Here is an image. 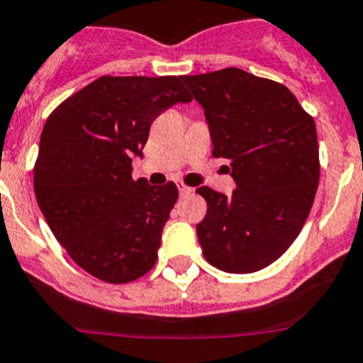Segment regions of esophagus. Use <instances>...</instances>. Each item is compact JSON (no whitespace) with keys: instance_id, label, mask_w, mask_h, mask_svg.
I'll list each match as a JSON object with an SVG mask.
<instances>
[{"instance_id":"obj_1","label":"esophagus","mask_w":363,"mask_h":363,"mask_svg":"<svg viewBox=\"0 0 363 363\" xmlns=\"http://www.w3.org/2000/svg\"><path fill=\"white\" fill-rule=\"evenodd\" d=\"M177 188H179V194H181V195H189L191 191H194V189L189 188V186L182 184V182H177Z\"/></svg>"}]
</instances>
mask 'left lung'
Returning a JSON list of instances; mask_svg holds the SVG:
<instances>
[{
	"label": "left lung",
	"mask_w": 363,
	"mask_h": 363,
	"mask_svg": "<svg viewBox=\"0 0 363 363\" xmlns=\"http://www.w3.org/2000/svg\"><path fill=\"white\" fill-rule=\"evenodd\" d=\"M204 108L213 157L230 161L237 189L197 194L208 211L197 224L206 260L226 273H255L298 237L320 179L313 117L289 88L240 68L182 76Z\"/></svg>",
	"instance_id": "8db88e82"
}]
</instances>
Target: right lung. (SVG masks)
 I'll use <instances>...</instances> for the list:
<instances>
[{"instance_id":"1","label":"right lung","mask_w":363,"mask_h":363,"mask_svg":"<svg viewBox=\"0 0 363 363\" xmlns=\"http://www.w3.org/2000/svg\"><path fill=\"white\" fill-rule=\"evenodd\" d=\"M182 77L103 76L45 123L34 166L39 210L70 259L96 279L126 284L157 262L177 186L132 179L153 119L191 96Z\"/></svg>"}]
</instances>
